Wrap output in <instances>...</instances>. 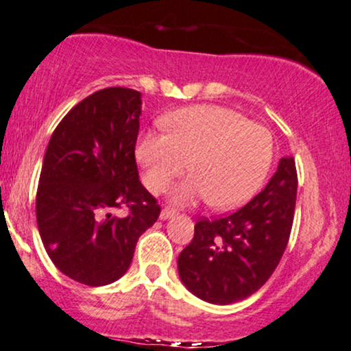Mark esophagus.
Wrapping results in <instances>:
<instances>
[{
	"instance_id": "34e87169",
	"label": "esophagus",
	"mask_w": 351,
	"mask_h": 351,
	"mask_svg": "<svg viewBox=\"0 0 351 351\" xmlns=\"http://www.w3.org/2000/svg\"><path fill=\"white\" fill-rule=\"evenodd\" d=\"M172 217H176V210H172V208H162V212H160V215H159L160 220H169V218H172Z\"/></svg>"
}]
</instances>
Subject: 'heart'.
Returning a JSON list of instances; mask_svg holds the SVG:
<instances>
[{"mask_svg":"<svg viewBox=\"0 0 351 351\" xmlns=\"http://www.w3.org/2000/svg\"><path fill=\"white\" fill-rule=\"evenodd\" d=\"M166 133H146L136 147L147 191L160 193L191 169L193 174L172 191V200L191 205L208 199L215 208L248 202L269 172L274 139L266 126L240 111L193 105L164 117Z\"/></svg>","mask_w":351,"mask_h":351,"instance_id":"heart-1","label":"heart"}]
</instances>
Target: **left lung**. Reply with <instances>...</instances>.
Returning a JSON list of instances; mask_svg holds the SVG:
<instances>
[{
  "label": "left lung",
  "mask_w": 351,
  "mask_h": 351,
  "mask_svg": "<svg viewBox=\"0 0 351 351\" xmlns=\"http://www.w3.org/2000/svg\"><path fill=\"white\" fill-rule=\"evenodd\" d=\"M298 195L294 158H282L261 192L232 215L200 218L177 259L180 281L193 295L228 306L250 298L281 261Z\"/></svg>",
  "instance_id": "obj_1"
}]
</instances>
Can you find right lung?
I'll list each match as a JSON object with an SVG mask.
<instances>
[{"label": "right lung", "mask_w": 351, "mask_h": 351, "mask_svg": "<svg viewBox=\"0 0 351 351\" xmlns=\"http://www.w3.org/2000/svg\"><path fill=\"white\" fill-rule=\"evenodd\" d=\"M141 103L136 90H98L65 114L45 149L36 195L40 240L57 269L86 286L118 281L160 213L134 159Z\"/></svg>", "instance_id": "1"}]
</instances>
